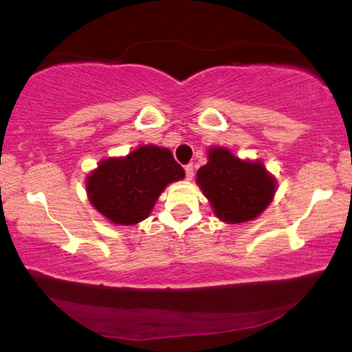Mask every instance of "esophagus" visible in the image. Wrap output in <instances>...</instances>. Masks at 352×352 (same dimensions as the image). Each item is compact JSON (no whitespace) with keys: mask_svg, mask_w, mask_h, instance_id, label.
I'll return each instance as SVG.
<instances>
[{"mask_svg":"<svg viewBox=\"0 0 352 352\" xmlns=\"http://www.w3.org/2000/svg\"><path fill=\"white\" fill-rule=\"evenodd\" d=\"M184 171H186V177L190 181L192 177H194V165H192V163H189V165H186L184 166Z\"/></svg>","mask_w":352,"mask_h":352,"instance_id":"1","label":"esophagus"}]
</instances>
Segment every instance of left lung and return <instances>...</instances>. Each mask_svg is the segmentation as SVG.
<instances>
[{
	"label": "left lung",
	"instance_id": "1",
	"mask_svg": "<svg viewBox=\"0 0 352 352\" xmlns=\"http://www.w3.org/2000/svg\"><path fill=\"white\" fill-rule=\"evenodd\" d=\"M197 184L216 216L226 223L252 221L276 194V181L259 162H242L228 148H211L208 163L197 171Z\"/></svg>",
	"mask_w": 352,
	"mask_h": 352
}]
</instances>
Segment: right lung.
Returning <instances> with one entry per match:
<instances>
[{"instance_id":"obj_1","label":"right lung","mask_w":352,"mask_h":352,"mask_svg":"<svg viewBox=\"0 0 352 352\" xmlns=\"http://www.w3.org/2000/svg\"><path fill=\"white\" fill-rule=\"evenodd\" d=\"M184 177V170L168 148L142 146L124 158H107L88 177L94 208L113 224L146 219L163 189Z\"/></svg>"}]
</instances>
